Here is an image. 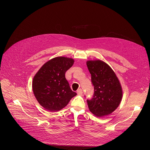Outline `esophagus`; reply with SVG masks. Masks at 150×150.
Wrapping results in <instances>:
<instances>
[{
	"label": "esophagus",
	"mask_w": 150,
	"mask_h": 150,
	"mask_svg": "<svg viewBox=\"0 0 150 150\" xmlns=\"http://www.w3.org/2000/svg\"><path fill=\"white\" fill-rule=\"evenodd\" d=\"M77 93H78V95H81L83 94V91L81 89H78V91H77Z\"/></svg>",
	"instance_id": "34e87169"
}]
</instances>
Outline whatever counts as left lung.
<instances>
[{
	"label": "left lung",
	"instance_id": "left-lung-1",
	"mask_svg": "<svg viewBox=\"0 0 150 150\" xmlns=\"http://www.w3.org/2000/svg\"><path fill=\"white\" fill-rule=\"evenodd\" d=\"M94 95L87 103L89 111L98 117L110 115L121 103L122 91L119 79L111 67L101 60L88 61Z\"/></svg>",
	"mask_w": 150,
	"mask_h": 150
}]
</instances>
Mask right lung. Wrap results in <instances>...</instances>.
<instances>
[{
	"label": "right lung",
	"instance_id": "1",
	"mask_svg": "<svg viewBox=\"0 0 150 150\" xmlns=\"http://www.w3.org/2000/svg\"><path fill=\"white\" fill-rule=\"evenodd\" d=\"M74 59L57 57L40 68L33 81V90L39 103L50 111H59L67 106L76 93L71 89L66 72L74 64Z\"/></svg>",
	"mask_w": 150,
	"mask_h": 150
}]
</instances>
